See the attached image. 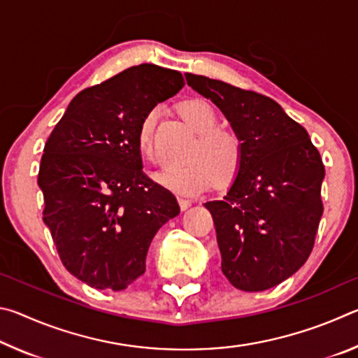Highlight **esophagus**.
<instances>
[{
    "instance_id": "obj_1",
    "label": "esophagus",
    "mask_w": 358,
    "mask_h": 358,
    "mask_svg": "<svg viewBox=\"0 0 358 358\" xmlns=\"http://www.w3.org/2000/svg\"><path fill=\"white\" fill-rule=\"evenodd\" d=\"M178 203H180V208L181 210H187L191 207V201L189 199H186V197H178Z\"/></svg>"
}]
</instances>
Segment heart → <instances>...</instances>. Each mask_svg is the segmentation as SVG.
Wrapping results in <instances>:
<instances>
[{
	"mask_svg": "<svg viewBox=\"0 0 358 358\" xmlns=\"http://www.w3.org/2000/svg\"><path fill=\"white\" fill-rule=\"evenodd\" d=\"M181 113L201 137L189 153V162L180 169L157 175V181L178 194L208 189L217 180L227 183L237 173L241 162V141L235 132L216 128L220 123L213 106L203 99H189L181 104ZM157 112L151 110L138 128L141 153L153 157V131Z\"/></svg>",
	"mask_w": 358,
	"mask_h": 358,
	"instance_id": "heart-1",
	"label": "heart"
}]
</instances>
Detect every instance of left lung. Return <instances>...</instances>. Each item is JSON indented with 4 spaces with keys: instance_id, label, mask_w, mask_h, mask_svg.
I'll use <instances>...</instances> for the list:
<instances>
[{
    "instance_id": "obj_1",
    "label": "left lung",
    "mask_w": 358,
    "mask_h": 358,
    "mask_svg": "<svg viewBox=\"0 0 358 358\" xmlns=\"http://www.w3.org/2000/svg\"><path fill=\"white\" fill-rule=\"evenodd\" d=\"M185 77L220 107L241 141L237 178L222 201L203 203L213 216L222 273L245 292L275 287L313 251L324 213L322 157L273 99L203 76Z\"/></svg>"
}]
</instances>
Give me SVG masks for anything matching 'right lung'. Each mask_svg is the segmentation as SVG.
<instances>
[{"instance_id":"obj_1","label":"right lung","mask_w":358,"mask_h":358,"mask_svg":"<svg viewBox=\"0 0 358 358\" xmlns=\"http://www.w3.org/2000/svg\"><path fill=\"white\" fill-rule=\"evenodd\" d=\"M183 87L178 71L132 66L78 93L47 138L42 220L66 270L88 286H131L157 230L180 213L173 194L143 173L137 136L147 113Z\"/></svg>"}]
</instances>
